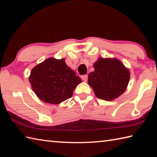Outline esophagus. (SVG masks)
Wrapping results in <instances>:
<instances>
[{"mask_svg":"<svg viewBox=\"0 0 157 157\" xmlns=\"http://www.w3.org/2000/svg\"><path fill=\"white\" fill-rule=\"evenodd\" d=\"M81 78L82 79V80L86 82V81H87V79H88V75H82V76L81 77Z\"/></svg>","mask_w":157,"mask_h":157,"instance_id":"34e87169","label":"esophagus"}]
</instances>
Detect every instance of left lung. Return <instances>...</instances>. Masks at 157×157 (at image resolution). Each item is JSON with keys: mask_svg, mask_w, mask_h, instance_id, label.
Instances as JSON below:
<instances>
[{"mask_svg": "<svg viewBox=\"0 0 157 157\" xmlns=\"http://www.w3.org/2000/svg\"><path fill=\"white\" fill-rule=\"evenodd\" d=\"M94 71L89 73L88 83L95 95L101 100L111 101L125 91L129 70L116 58H98L94 64Z\"/></svg>", "mask_w": 157, "mask_h": 157, "instance_id": "1", "label": "left lung"}]
</instances>
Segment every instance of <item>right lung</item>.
I'll list each match as a JSON object with an SVG mask.
<instances>
[{"instance_id":"right-lung-1","label":"right lung","mask_w":157,"mask_h":157,"mask_svg":"<svg viewBox=\"0 0 157 157\" xmlns=\"http://www.w3.org/2000/svg\"><path fill=\"white\" fill-rule=\"evenodd\" d=\"M29 82L39 99L57 105L72 96L82 79L66 65L64 59L50 57L32 69Z\"/></svg>"}]
</instances>
